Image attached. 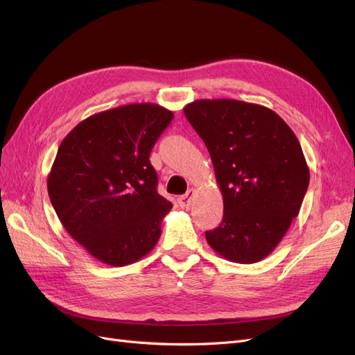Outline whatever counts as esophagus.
Segmentation results:
<instances>
[{
  "instance_id": "1",
  "label": "esophagus",
  "mask_w": 355,
  "mask_h": 355,
  "mask_svg": "<svg viewBox=\"0 0 355 355\" xmlns=\"http://www.w3.org/2000/svg\"><path fill=\"white\" fill-rule=\"evenodd\" d=\"M194 194H196V189L194 188H191L185 196H182V197H179V206L182 207V209H189L191 207V202H192V198H194Z\"/></svg>"
}]
</instances>
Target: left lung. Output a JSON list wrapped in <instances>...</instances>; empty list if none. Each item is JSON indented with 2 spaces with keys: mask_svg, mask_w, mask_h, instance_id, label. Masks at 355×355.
I'll return each instance as SVG.
<instances>
[{
  "mask_svg": "<svg viewBox=\"0 0 355 355\" xmlns=\"http://www.w3.org/2000/svg\"><path fill=\"white\" fill-rule=\"evenodd\" d=\"M185 116L206 144L223 198V219L206 232L211 249L235 263L274 252L299 214L309 184L302 148L283 118L235 99H198Z\"/></svg>",
  "mask_w": 355,
  "mask_h": 355,
  "instance_id": "8db88e82",
  "label": "left lung"
}]
</instances>
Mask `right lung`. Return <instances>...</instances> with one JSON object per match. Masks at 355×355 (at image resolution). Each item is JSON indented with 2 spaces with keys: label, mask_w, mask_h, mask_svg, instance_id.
Returning <instances> with one entry per match:
<instances>
[{
  "label": "right lung",
  "mask_w": 355,
  "mask_h": 355,
  "mask_svg": "<svg viewBox=\"0 0 355 355\" xmlns=\"http://www.w3.org/2000/svg\"><path fill=\"white\" fill-rule=\"evenodd\" d=\"M173 112L130 103L85 118L63 139L47 176L63 228L102 263L125 266L151 252L171 202L157 192L149 154Z\"/></svg>",
  "instance_id": "add662e5"
}]
</instances>
